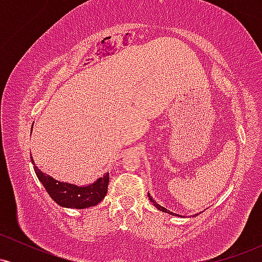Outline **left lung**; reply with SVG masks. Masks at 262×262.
I'll return each mask as SVG.
<instances>
[{
	"label": "left lung",
	"instance_id": "obj_1",
	"mask_svg": "<svg viewBox=\"0 0 262 262\" xmlns=\"http://www.w3.org/2000/svg\"><path fill=\"white\" fill-rule=\"evenodd\" d=\"M148 196H149V200L150 201H151V202L152 203H154V206L156 207V208H158L159 210H161V212H165V213H169V214H171V215H176V217H182V215H180V214H176V213H172V212H170V210L169 209H166V208H165V207H162V206H160V204H159L158 202H156V201H154V200H152V197L151 196H150V194L148 193ZM197 215V214H196Z\"/></svg>",
	"mask_w": 262,
	"mask_h": 262
}]
</instances>
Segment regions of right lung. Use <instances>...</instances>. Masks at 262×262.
Segmentation results:
<instances>
[{"instance_id":"add662e5","label":"right lung","mask_w":262,"mask_h":262,"mask_svg":"<svg viewBox=\"0 0 262 262\" xmlns=\"http://www.w3.org/2000/svg\"><path fill=\"white\" fill-rule=\"evenodd\" d=\"M32 162H34L33 158ZM34 171L49 196L59 206L65 207V208H89V207H93L100 203L107 194L110 173H104L100 179L87 186H77L74 183L59 181L50 175L44 173L35 165Z\"/></svg>"}]
</instances>
